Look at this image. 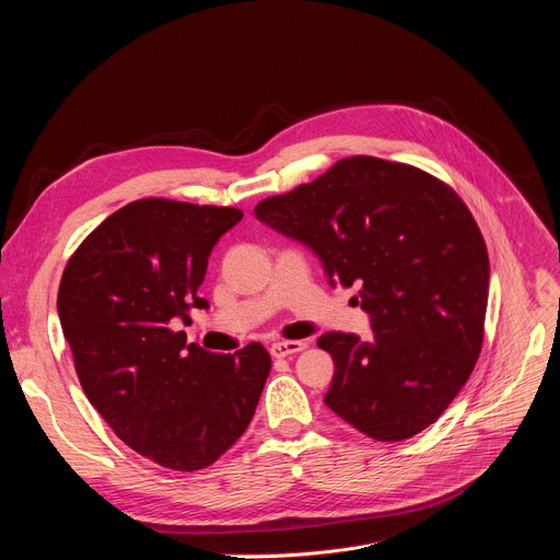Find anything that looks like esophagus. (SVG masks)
<instances>
[{
    "label": "esophagus",
    "instance_id": "esophagus-1",
    "mask_svg": "<svg viewBox=\"0 0 560 560\" xmlns=\"http://www.w3.org/2000/svg\"><path fill=\"white\" fill-rule=\"evenodd\" d=\"M303 348H305L303 341H277V343H272L270 354L277 357V359H285V357H290V354L301 352Z\"/></svg>",
    "mask_w": 560,
    "mask_h": 560
}]
</instances>
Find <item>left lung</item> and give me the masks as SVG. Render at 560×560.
Masks as SVG:
<instances>
[{"label":"left lung","instance_id":"left-lung-1","mask_svg":"<svg viewBox=\"0 0 560 560\" xmlns=\"http://www.w3.org/2000/svg\"><path fill=\"white\" fill-rule=\"evenodd\" d=\"M255 214L310 246L332 285H359L372 316L370 339L318 337L335 359L326 406L376 441L432 425L486 337L490 259L465 201L417 166L354 154Z\"/></svg>","mask_w":560,"mask_h":560}]
</instances>
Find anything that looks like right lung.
Wrapping results in <instances>:
<instances>
[{
  "mask_svg": "<svg viewBox=\"0 0 560 560\" xmlns=\"http://www.w3.org/2000/svg\"><path fill=\"white\" fill-rule=\"evenodd\" d=\"M244 212L164 197L104 219L70 255L57 310L74 372L113 432L143 458L197 471L250 425L272 359L261 343L214 354L190 322L208 257Z\"/></svg>",
  "mask_w": 560,
  "mask_h": 560,
  "instance_id": "1",
  "label": "right lung"
}]
</instances>
